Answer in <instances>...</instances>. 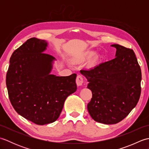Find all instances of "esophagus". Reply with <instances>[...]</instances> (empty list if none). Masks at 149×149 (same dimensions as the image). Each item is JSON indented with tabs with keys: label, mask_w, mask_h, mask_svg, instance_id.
<instances>
[{
	"label": "esophagus",
	"mask_w": 149,
	"mask_h": 149,
	"mask_svg": "<svg viewBox=\"0 0 149 149\" xmlns=\"http://www.w3.org/2000/svg\"><path fill=\"white\" fill-rule=\"evenodd\" d=\"M75 82H76V84H77L78 86H82V85H83V77H82L81 75H78L77 76L76 81H75Z\"/></svg>",
	"instance_id": "esophagus-1"
}]
</instances>
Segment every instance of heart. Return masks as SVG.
I'll return each mask as SVG.
<instances>
[{"label":"heart","instance_id":"heart-1","mask_svg":"<svg viewBox=\"0 0 149 149\" xmlns=\"http://www.w3.org/2000/svg\"><path fill=\"white\" fill-rule=\"evenodd\" d=\"M95 52L94 51H92V50H90V51L85 52L83 54H79L75 57V60L77 61H84L85 59L89 58H90V57L93 56L95 54Z\"/></svg>","mask_w":149,"mask_h":149}]
</instances>
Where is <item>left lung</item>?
Here are the masks:
<instances>
[{"label": "left lung", "mask_w": 149, "mask_h": 149, "mask_svg": "<svg viewBox=\"0 0 149 149\" xmlns=\"http://www.w3.org/2000/svg\"><path fill=\"white\" fill-rule=\"evenodd\" d=\"M115 58L93 68L81 70L92 98L87 109L95 121L115 124L127 116L141 94V72L132 50L118 44Z\"/></svg>", "instance_id": "8db88e82"}]
</instances>
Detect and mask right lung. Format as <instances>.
I'll use <instances>...</instances> for the list:
<instances>
[{"label":"right lung","mask_w":149,"mask_h":149,"mask_svg":"<svg viewBox=\"0 0 149 149\" xmlns=\"http://www.w3.org/2000/svg\"><path fill=\"white\" fill-rule=\"evenodd\" d=\"M46 40L32 38L12 54L6 75L9 100L19 115L38 125L59 118L65 101L77 90V75L51 74L55 58Z\"/></svg>","instance_id":"1"}]
</instances>
